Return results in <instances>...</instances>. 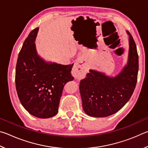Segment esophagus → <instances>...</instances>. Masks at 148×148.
I'll return each instance as SVG.
<instances>
[{
  "mask_svg": "<svg viewBox=\"0 0 148 148\" xmlns=\"http://www.w3.org/2000/svg\"><path fill=\"white\" fill-rule=\"evenodd\" d=\"M87 69L88 68H87L86 65L84 64L83 62L79 60V61H77L76 66L73 69L72 74L77 79L83 78L87 71Z\"/></svg>",
  "mask_w": 148,
  "mask_h": 148,
  "instance_id": "esophagus-1",
  "label": "esophagus"
}]
</instances>
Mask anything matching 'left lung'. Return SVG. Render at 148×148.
<instances>
[{
	"label": "left lung",
	"mask_w": 148,
	"mask_h": 148,
	"mask_svg": "<svg viewBox=\"0 0 148 148\" xmlns=\"http://www.w3.org/2000/svg\"><path fill=\"white\" fill-rule=\"evenodd\" d=\"M129 38L127 63L119 73L109 76L90 69L86 77L80 81L79 92L86 114L95 117H107L116 113L131 98L137 82L138 56L132 35Z\"/></svg>",
	"instance_id": "1"
}]
</instances>
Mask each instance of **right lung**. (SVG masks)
<instances>
[{
	"label": "right lung",
	"mask_w": 148,
	"mask_h": 148,
	"mask_svg": "<svg viewBox=\"0 0 148 148\" xmlns=\"http://www.w3.org/2000/svg\"><path fill=\"white\" fill-rule=\"evenodd\" d=\"M38 28L25 40L17 58L16 87L25 109L38 118H49L57 114L62 90L72 81L74 64L63 65L47 62L38 56L34 42Z\"/></svg>",
	"instance_id": "right-lung-1"
}]
</instances>
